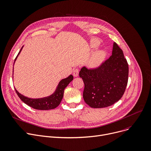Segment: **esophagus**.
I'll use <instances>...</instances> for the list:
<instances>
[{
    "label": "esophagus",
    "mask_w": 151,
    "mask_h": 151,
    "mask_svg": "<svg viewBox=\"0 0 151 151\" xmlns=\"http://www.w3.org/2000/svg\"><path fill=\"white\" fill-rule=\"evenodd\" d=\"M78 74H79V69L78 68H75L73 70V75L75 77H76L78 76Z\"/></svg>",
    "instance_id": "obj_1"
}]
</instances>
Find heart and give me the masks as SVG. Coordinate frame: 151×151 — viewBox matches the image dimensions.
<instances>
[{"label":"heart","instance_id":"1","mask_svg":"<svg viewBox=\"0 0 151 151\" xmlns=\"http://www.w3.org/2000/svg\"><path fill=\"white\" fill-rule=\"evenodd\" d=\"M98 42L96 41L92 42V47L93 48H96L98 46ZM104 57V52L103 51H98L96 52L91 59L90 60V65L92 67H97L101 64L103 60Z\"/></svg>","mask_w":151,"mask_h":151}]
</instances>
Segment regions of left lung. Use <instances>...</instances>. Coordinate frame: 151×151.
I'll use <instances>...</instances> for the list:
<instances>
[{
  "instance_id": "1",
  "label": "left lung",
  "mask_w": 151,
  "mask_h": 151,
  "mask_svg": "<svg viewBox=\"0 0 151 151\" xmlns=\"http://www.w3.org/2000/svg\"><path fill=\"white\" fill-rule=\"evenodd\" d=\"M84 83L83 98L92 108L112 106L123 96L128 82L129 66L123 50L114 43L110 57L97 68L83 67L79 73Z\"/></svg>"
}]
</instances>
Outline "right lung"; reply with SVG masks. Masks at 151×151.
Returning a JSON list of instances; mask_svg holds the SVG:
<instances>
[{
  "instance_id": "1",
  "label": "right lung",
  "mask_w": 151,
  "mask_h": 151,
  "mask_svg": "<svg viewBox=\"0 0 151 151\" xmlns=\"http://www.w3.org/2000/svg\"><path fill=\"white\" fill-rule=\"evenodd\" d=\"M22 48L21 49V50H20L18 55L20 53V52H21ZM17 56L15 58L14 61H16ZM73 79V76L72 75H70L67 78L62 79L61 81L59 82L55 93L52 95H50L48 97L43 98H39V99L28 98L21 94H20L16 89L15 90L19 98L21 99L24 103H25L26 104H27L28 106H30L33 109H37V110L53 109L57 107L59 105V104L61 103L64 96V92L65 88L68 86V84L70 82L72 81Z\"/></svg>"
}]
</instances>
